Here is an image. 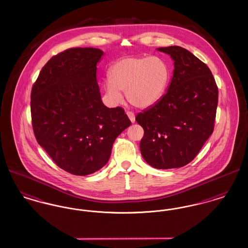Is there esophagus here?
Returning a JSON list of instances; mask_svg holds the SVG:
<instances>
[{
    "label": "esophagus",
    "mask_w": 248,
    "mask_h": 248,
    "mask_svg": "<svg viewBox=\"0 0 248 248\" xmlns=\"http://www.w3.org/2000/svg\"><path fill=\"white\" fill-rule=\"evenodd\" d=\"M126 114H127L128 118H129L130 121H131V123H132V124H134V123H135V121H136L135 114H134L133 112H131V111H126Z\"/></svg>",
    "instance_id": "esophagus-1"
}]
</instances>
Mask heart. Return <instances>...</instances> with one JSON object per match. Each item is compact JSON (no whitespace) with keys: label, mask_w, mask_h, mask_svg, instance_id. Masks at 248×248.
Masks as SVG:
<instances>
[{"label":"heart","mask_w":248,"mask_h":248,"mask_svg":"<svg viewBox=\"0 0 248 248\" xmlns=\"http://www.w3.org/2000/svg\"><path fill=\"white\" fill-rule=\"evenodd\" d=\"M169 78L168 65L159 57L124 58L109 70L105 83L107 96L116 105L123 100V91L132 106L147 108L162 99Z\"/></svg>","instance_id":"1"}]
</instances>
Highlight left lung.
<instances>
[{
  "label": "left lung",
  "mask_w": 248,
  "mask_h": 248,
  "mask_svg": "<svg viewBox=\"0 0 248 248\" xmlns=\"http://www.w3.org/2000/svg\"><path fill=\"white\" fill-rule=\"evenodd\" d=\"M174 61L173 77L162 99L140 112L142 157L154 168L188 165L212 135L218 89L209 68L180 46L157 48Z\"/></svg>",
  "instance_id": "left-lung-1"
}]
</instances>
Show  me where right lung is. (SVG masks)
<instances>
[{
	"label": "right lung",
	"instance_id": "add662e5",
	"mask_svg": "<svg viewBox=\"0 0 248 248\" xmlns=\"http://www.w3.org/2000/svg\"><path fill=\"white\" fill-rule=\"evenodd\" d=\"M97 48L68 49L48 61L31 90L39 145L63 170L86 176L106 165L113 142L131 124L124 110L108 108L96 82Z\"/></svg>",
	"mask_w": 248,
	"mask_h": 248
}]
</instances>
